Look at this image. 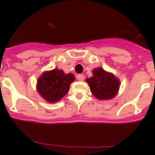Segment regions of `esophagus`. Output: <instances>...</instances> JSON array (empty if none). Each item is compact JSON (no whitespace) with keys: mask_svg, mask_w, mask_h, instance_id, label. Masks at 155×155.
Masks as SVG:
<instances>
[{"mask_svg":"<svg viewBox=\"0 0 155 155\" xmlns=\"http://www.w3.org/2000/svg\"><path fill=\"white\" fill-rule=\"evenodd\" d=\"M77 79L80 81H84V75L83 74H78L77 75Z\"/></svg>","mask_w":155,"mask_h":155,"instance_id":"esophagus-1","label":"esophagus"}]
</instances>
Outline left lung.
<instances>
[{
	"instance_id": "8db88e82",
	"label": "left lung",
	"mask_w": 155,
	"mask_h": 155,
	"mask_svg": "<svg viewBox=\"0 0 155 155\" xmlns=\"http://www.w3.org/2000/svg\"><path fill=\"white\" fill-rule=\"evenodd\" d=\"M85 81L89 85L91 92L98 100L112 99L120 89V79L101 67L93 70L92 76Z\"/></svg>"
}]
</instances>
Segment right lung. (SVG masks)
Instances as JSON below:
<instances>
[{"label":"right lung","mask_w":155,"mask_h":155,"mask_svg":"<svg viewBox=\"0 0 155 155\" xmlns=\"http://www.w3.org/2000/svg\"><path fill=\"white\" fill-rule=\"evenodd\" d=\"M75 80L71 73L65 74L58 68L44 71L36 83V90L39 95L50 103L61 101L69 91L71 84Z\"/></svg>","instance_id":"obj_1"}]
</instances>
